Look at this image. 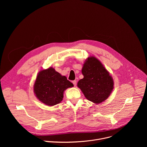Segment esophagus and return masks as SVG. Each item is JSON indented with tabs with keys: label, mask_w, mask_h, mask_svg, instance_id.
I'll return each instance as SVG.
<instances>
[{
	"label": "esophagus",
	"mask_w": 147,
	"mask_h": 147,
	"mask_svg": "<svg viewBox=\"0 0 147 147\" xmlns=\"http://www.w3.org/2000/svg\"><path fill=\"white\" fill-rule=\"evenodd\" d=\"M72 82H73V84L74 86H76V85H77V81H76V80L73 81Z\"/></svg>",
	"instance_id": "34e87169"
}]
</instances>
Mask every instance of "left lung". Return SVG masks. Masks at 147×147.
I'll return each instance as SVG.
<instances>
[{
	"label": "left lung",
	"instance_id": "1",
	"mask_svg": "<svg viewBox=\"0 0 147 147\" xmlns=\"http://www.w3.org/2000/svg\"><path fill=\"white\" fill-rule=\"evenodd\" d=\"M81 72L84 78L78 81L77 87L88 100L98 104L110 96L114 87L113 78L97 58L88 57Z\"/></svg>",
	"mask_w": 147,
	"mask_h": 147
}]
</instances>
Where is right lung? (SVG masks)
Here are the masks:
<instances>
[{"instance_id":"right-lung-1","label":"right lung","mask_w":147,"mask_h":147,"mask_svg":"<svg viewBox=\"0 0 147 147\" xmlns=\"http://www.w3.org/2000/svg\"><path fill=\"white\" fill-rule=\"evenodd\" d=\"M73 86L65 76L50 67L38 73L34 84V92L39 101L52 107L61 102L65 91Z\"/></svg>"}]
</instances>
